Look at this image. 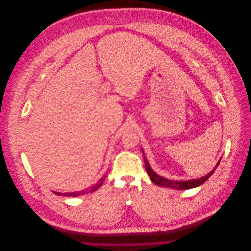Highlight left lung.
I'll use <instances>...</instances> for the list:
<instances>
[{"label": "left lung", "mask_w": 251, "mask_h": 251, "mask_svg": "<svg viewBox=\"0 0 251 251\" xmlns=\"http://www.w3.org/2000/svg\"><path fill=\"white\" fill-rule=\"evenodd\" d=\"M142 151V154H143V150ZM143 159H144V164H146V170L149 174V176L151 178V180L154 182V183L158 186H161V187H169V188H173V189H189V188H195V187H198L200 185H202L205 181L208 180L210 178V176L214 172L216 171L217 166L219 165L220 161H221V159L218 161V163L216 164V166L214 168V170H211L207 175H205L204 177L202 178H198V179H192V180H184V181H177V180H169L166 179L160 175H158L153 169L151 168V165L149 163V161L147 160L146 156L143 154Z\"/></svg>", "instance_id": "left-lung-1"}]
</instances>
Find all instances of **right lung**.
<instances>
[{
    "label": "right lung",
    "instance_id": "obj_1",
    "mask_svg": "<svg viewBox=\"0 0 251 251\" xmlns=\"http://www.w3.org/2000/svg\"><path fill=\"white\" fill-rule=\"evenodd\" d=\"M104 179H105V177L100 178V180H98V182H96L95 184H93L92 186L89 187V188H87V189H83V191H79V192H72V193H64V194H60V193H58V192H53V193L56 194L57 196H63V195H64V196H66V197H77V196L85 195V194H88V193H93V192H95V191H96V189H98V188H100V187L102 185Z\"/></svg>",
    "mask_w": 251,
    "mask_h": 251
}]
</instances>
